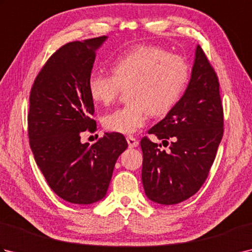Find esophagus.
<instances>
[{"label": "esophagus", "mask_w": 252, "mask_h": 252, "mask_svg": "<svg viewBox=\"0 0 252 252\" xmlns=\"http://www.w3.org/2000/svg\"><path fill=\"white\" fill-rule=\"evenodd\" d=\"M126 142H127V145H129V147H136L138 145V141L132 135L126 136Z\"/></svg>", "instance_id": "obj_1"}]
</instances>
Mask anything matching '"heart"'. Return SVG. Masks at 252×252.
Returning a JSON list of instances; mask_svg holds the SVG:
<instances>
[{
  "mask_svg": "<svg viewBox=\"0 0 252 252\" xmlns=\"http://www.w3.org/2000/svg\"><path fill=\"white\" fill-rule=\"evenodd\" d=\"M111 74L93 72L88 91L95 103L110 105L127 89L126 106L105 115L110 132L131 134L146 125L149 114L165 116L179 103L189 83V68L183 57L156 45H137L115 57Z\"/></svg>",
  "mask_w": 252,
  "mask_h": 252,
  "instance_id": "heart-1",
  "label": "heart"
}]
</instances>
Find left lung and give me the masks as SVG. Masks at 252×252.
Wrapping results in <instances>:
<instances>
[{"mask_svg":"<svg viewBox=\"0 0 252 252\" xmlns=\"http://www.w3.org/2000/svg\"><path fill=\"white\" fill-rule=\"evenodd\" d=\"M223 106L215 69L199 45L184 95L148 131L170 151L143 137L142 182L146 196L160 205H176L199 190L208 178L223 136ZM160 146V145H159Z\"/></svg>","mask_w":252,"mask_h":252,"instance_id":"left-lung-1","label":"left lung"}]
</instances>
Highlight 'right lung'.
<instances>
[{
    "label": "right lung",
    "mask_w": 252,
    "mask_h": 252,
    "mask_svg": "<svg viewBox=\"0 0 252 252\" xmlns=\"http://www.w3.org/2000/svg\"><path fill=\"white\" fill-rule=\"evenodd\" d=\"M106 39L63 45L42 67L29 97L28 135L37 167L57 196L77 205L103 199L117 159L127 147L120 133H105L93 145L82 144L80 136L96 130L88 80L95 51Z\"/></svg>",
    "instance_id": "1"
}]
</instances>
